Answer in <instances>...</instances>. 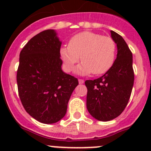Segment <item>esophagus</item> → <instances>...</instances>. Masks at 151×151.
Here are the masks:
<instances>
[{
  "label": "esophagus",
  "mask_w": 151,
  "mask_h": 151,
  "mask_svg": "<svg viewBox=\"0 0 151 151\" xmlns=\"http://www.w3.org/2000/svg\"><path fill=\"white\" fill-rule=\"evenodd\" d=\"M78 81H79V83H80V84H83L85 82L84 80H82V79H79Z\"/></svg>",
  "instance_id": "obj_1"
}]
</instances>
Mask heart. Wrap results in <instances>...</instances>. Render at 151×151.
Listing matches in <instances>:
<instances>
[{"label": "heart", "instance_id": "b5f03b06", "mask_svg": "<svg viewBox=\"0 0 151 151\" xmlns=\"http://www.w3.org/2000/svg\"><path fill=\"white\" fill-rule=\"evenodd\" d=\"M115 53L116 45L112 38L88 31L73 36L68 46L62 47L60 50L67 71H72L81 57L83 63L75 69L80 75L106 72L115 61Z\"/></svg>", "mask_w": 151, "mask_h": 151}]
</instances>
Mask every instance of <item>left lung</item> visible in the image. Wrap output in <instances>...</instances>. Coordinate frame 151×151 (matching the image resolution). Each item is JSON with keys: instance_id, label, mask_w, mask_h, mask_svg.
Wrapping results in <instances>:
<instances>
[{"instance_id": "1", "label": "left lung", "mask_w": 151, "mask_h": 151, "mask_svg": "<svg viewBox=\"0 0 151 151\" xmlns=\"http://www.w3.org/2000/svg\"><path fill=\"white\" fill-rule=\"evenodd\" d=\"M111 37L117 45V58L103 76L86 80L87 109L100 121H109L119 116L129 102L134 74L132 53L121 36L111 30Z\"/></svg>"}]
</instances>
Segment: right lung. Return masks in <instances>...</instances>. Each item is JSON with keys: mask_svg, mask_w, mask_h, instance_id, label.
<instances>
[{"mask_svg": "<svg viewBox=\"0 0 151 151\" xmlns=\"http://www.w3.org/2000/svg\"><path fill=\"white\" fill-rule=\"evenodd\" d=\"M61 43L55 30H44L30 39L19 54V99L30 116L46 124L65 116L71 93L79 84L77 78L62 71Z\"/></svg>", "mask_w": 151, "mask_h": 151, "instance_id": "1", "label": "right lung"}]
</instances>
